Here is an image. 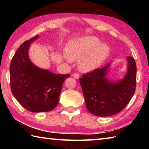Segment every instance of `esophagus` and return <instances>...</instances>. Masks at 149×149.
<instances>
[{"label":"esophagus","mask_w":149,"mask_h":149,"mask_svg":"<svg viewBox=\"0 0 149 149\" xmlns=\"http://www.w3.org/2000/svg\"><path fill=\"white\" fill-rule=\"evenodd\" d=\"M73 76H74V77L75 78V79H79V75L77 74V73H75V74H73Z\"/></svg>","instance_id":"esophagus-1"}]
</instances>
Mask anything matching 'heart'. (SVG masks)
<instances>
[{
  "mask_svg": "<svg viewBox=\"0 0 149 149\" xmlns=\"http://www.w3.org/2000/svg\"><path fill=\"white\" fill-rule=\"evenodd\" d=\"M110 47L95 36L81 37L70 41L65 49L64 59L68 62L80 60L79 68L89 72L97 69L109 56Z\"/></svg>",
  "mask_w": 149,
  "mask_h": 149,
  "instance_id": "1",
  "label": "heart"
}]
</instances>
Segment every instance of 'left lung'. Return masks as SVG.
Here are the masks:
<instances>
[{"label": "left lung", "mask_w": 149, "mask_h": 149, "mask_svg": "<svg viewBox=\"0 0 149 149\" xmlns=\"http://www.w3.org/2000/svg\"><path fill=\"white\" fill-rule=\"evenodd\" d=\"M127 72L118 81L107 77L111 63L83 75L79 79L87 110L100 117L110 116L124 108L134 95L137 68L132 56L127 58Z\"/></svg>", "instance_id": "obj_1"}]
</instances>
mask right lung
Wrapping results in <instances>:
<instances>
[{"label":"right lung","mask_w":149,"mask_h":149,"mask_svg":"<svg viewBox=\"0 0 149 149\" xmlns=\"http://www.w3.org/2000/svg\"><path fill=\"white\" fill-rule=\"evenodd\" d=\"M36 35L20 45L10 67L12 94L20 104L31 112H49L58 103L62 84L69 74H56L32 63L29 49Z\"/></svg>","instance_id":"right-lung-1"}]
</instances>
